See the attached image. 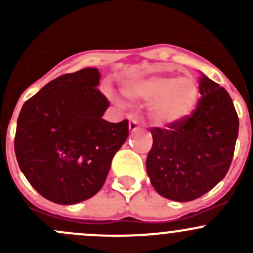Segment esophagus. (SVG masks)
<instances>
[{
  "instance_id": "34e87169",
  "label": "esophagus",
  "mask_w": 253,
  "mask_h": 253,
  "mask_svg": "<svg viewBox=\"0 0 253 253\" xmlns=\"http://www.w3.org/2000/svg\"><path fill=\"white\" fill-rule=\"evenodd\" d=\"M128 128H129V132H134V131H137V129H139L138 122H137L136 120H132V121H129Z\"/></svg>"
}]
</instances>
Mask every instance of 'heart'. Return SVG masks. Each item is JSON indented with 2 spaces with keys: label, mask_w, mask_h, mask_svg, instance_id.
Wrapping results in <instances>:
<instances>
[{
  "label": "heart",
  "mask_w": 253,
  "mask_h": 253,
  "mask_svg": "<svg viewBox=\"0 0 253 253\" xmlns=\"http://www.w3.org/2000/svg\"><path fill=\"white\" fill-rule=\"evenodd\" d=\"M127 98L150 103L149 119L155 126L171 127L187 119L197 105L200 88L192 76H148L131 79L122 86Z\"/></svg>",
  "instance_id": "obj_1"
}]
</instances>
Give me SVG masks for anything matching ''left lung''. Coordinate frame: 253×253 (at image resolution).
Returning <instances> with one entry per match:
<instances>
[{
	"mask_svg": "<svg viewBox=\"0 0 253 253\" xmlns=\"http://www.w3.org/2000/svg\"><path fill=\"white\" fill-rule=\"evenodd\" d=\"M200 93L187 119L150 128L147 174L160 196L176 202L200 198L223 180L239 134V117L228 91L201 73Z\"/></svg>",
	"mask_w": 253,
	"mask_h": 253,
	"instance_id": "8db88e82",
	"label": "left lung"
}]
</instances>
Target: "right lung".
Masks as SVG:
<instances>
[{
    "mask_svg": "<svg viewBox=\"0 0 253 253\" xmlns=\"http://www.w3.org/2000/svg\"><path fill=\"white\" fill-rule=\"evenodd\" d=\"M98 68L48 82L27 100L17 121L14 152L30 185L57 205H75L100 191L128 121L103 119L110 103L96 86Z\"/></svg>",
    "mask_w": 253,
    "mask_h": 253,
    "instance_id": "obj_1",
    "label": "right lung"
}]
</instances>
